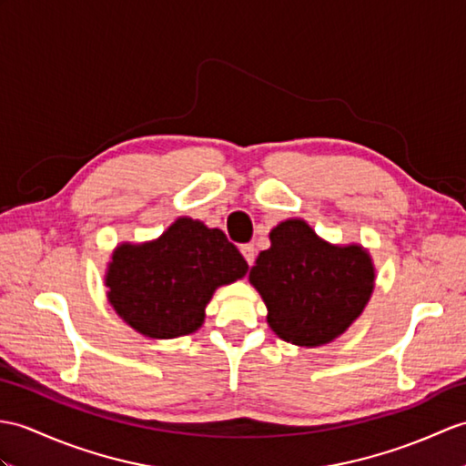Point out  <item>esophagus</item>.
Masks as SVG:
<instances>
[{"label":"esophagus","instance_id":"34e87169","mask_svg":"<svg viewBox=\"0 0 466 466\" xmlns=\"http://www.w3.org/2000/svg\"><path fill=\"white\" fill-rule=\"evenodd\" d=\"M240 252H242V256L246 258L248 266H252V264H254V258H256V248H254V244H242V246H240Z\"/></svg>","mask_w":466,"mask_h":466}]
</instances>
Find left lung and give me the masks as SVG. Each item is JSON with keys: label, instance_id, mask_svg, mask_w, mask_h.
Instances as JSON below:
<instances>
[{"label": "left lung", "instance_id": "obj_1", "mask_svg": "<svg viewBox=\"0 0 466 466\" xmlns=\"http://www.w3.org/2000/svg\"><path fill=\"white\" fill-rule=\"evenodd\" d=\"M250 284L268 308V326L301 348L326 345L361 316L375 286V268L363 246H335L299 218L269 232Z\"/></svg>", "mask_w": 466, "mask_h": 466}]
</instances>
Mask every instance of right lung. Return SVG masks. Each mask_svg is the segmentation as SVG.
Wrapping results in <instances>:
<instances>
[{
	"label": "right lung",
	"instance_id": "obj_1",
	"mask_svg": "<svg viewBox=\"0 0 466 466\" xmlns=\"http://www.w3.org/2000/svg\"><path fill=\"white\" fill-rule=\"evenodd\" d=\"M248 264L218 228L178 218L153 242L115 248L105 286L128 326L153 339L194 333L216 288L244 278Z\"/></svg>",
	"mask_w": 466,
	"mask_h": 466
}]
</instances>
